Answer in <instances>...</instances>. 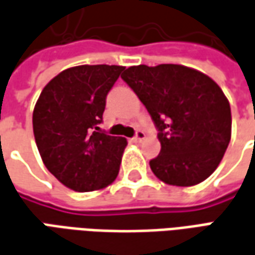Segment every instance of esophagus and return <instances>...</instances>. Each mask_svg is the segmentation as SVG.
<instances>
[{"label":"esophagus","mask_w":255,"mask_h":255,"mask_svg":"<svg viewBox=\"0 0 255 255\" xmlns=\"http://www.w3.org/2000/svg\"><path fill=\"white\" fill-rule=\"evenodd\" d=\"M145 136H146V135H145V132H143V131H136V134H135V136L132 138V141L141 142L145 139Z\"/></svg>","instance_id":"obj_1"}]
</instances>
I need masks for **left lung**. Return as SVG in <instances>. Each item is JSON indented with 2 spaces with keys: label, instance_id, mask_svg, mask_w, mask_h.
Segmentation results:
<instances>
[{
  "label": "left lung",
  "instance_id": "obj_1",
  "mask_svg": "<svg viewBox=\"0 0 255 255\" xmlns=\"http://www.w3.org/2000/svg\"><path fill=\"white\" fill-rule=\"evenodd\" d=\"M121 78L157 128L160 153L149 162L169 186L190 187L219 166L232 136L229 100L214 79L177 64L135 65Z\"/></svg>",
  "mask_w": 255,
  "mask_h": 255
}]
</instances>
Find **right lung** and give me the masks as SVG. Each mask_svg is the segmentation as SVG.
Listing matches in <instances>:
<instances>
[{
	"mask_svg": "<svg viewBox=\"0 0 255 255\" xmlns=\"http://www.w3.org/2000/svg\"><path fill=\"white\" fill-rule=\"evenodd\" d=\"M126 67L78 65L64 69L41 91L33 134L41 160L60 183L78 193L113 183L127 146L100 129L106 96Z\"/></svg>",
	"mask_w": 255,
	"mask_h": 255,
	"instance_id": "obj_1",
	"label": "right lung"
}]
</instances>
